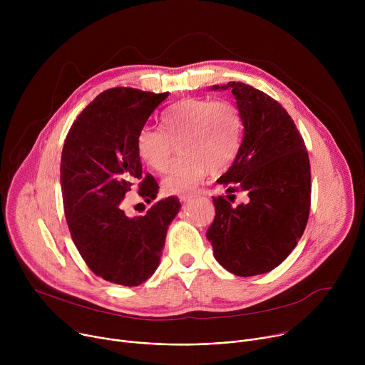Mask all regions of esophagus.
Returning <instances> with one entry per match:
<instances>
[{"label": "esophagus", "mask_w": 365, "mask_h": 365, "mask_svg": "<svg viewBox=\"0 0 365 365\" xmlns=\"http://www.w3.org/2000/svg\"><path fill=\"white\" fill-rule=\"evenodd\" d=\"M193 197V193H186V195H180L179 196V200L180 202H186V200H189V199H192Z\"/></svg>", "instance_id": "1"}]
</instances>
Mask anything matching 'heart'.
<instances>
[{
  "mask_svg": "<svg viewBox=\"0 0 365 365\" xmlns=\"http://www.w3.org/2000/svg\"><path fill=\"white\" fill-rule=\"evenodd\" d=\"M163 131L144 127L137 137L140 159L153 170L165 172L175 154L180 158L163 178V189L186 195L203 182L207 172L220 173L235 160L242 141L244 121L231 101H179L162 115Z\"/></svg>",
  "mask_w": 365,
  "mask_h": 365,
  "instance_id": "heart-1",
  "label": "heart"
}]
</instances>
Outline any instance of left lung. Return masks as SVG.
<instances>
[{
	"label": "left lung",
	"mask_w": 365,
	"mask_h": 365,
	"mask_svg": "<svg viewBox=\"0 0 365 365\" xmlns=\"http://www.w3.org/2000/svg\"><path fill=\"white\" fill-rule=\"evenodd\" d=\"M230 89L244 121V137L232 166L217 182L248 195L232 206L214 197L215 218L206 231L217 262L241 277L264 274L282 264L300 240L310 211V165L294 121L267 93L242 82Z\"/></svg>",
	"instance_id": "8db88e82"
}]
</instances>
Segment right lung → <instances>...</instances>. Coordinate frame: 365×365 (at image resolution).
<instances>
[{"label": "right lung", "mask_w": 365, "mask_h": 365, "mask_svg": "<svg viewBox=\"0 0 365 365\" xmlns=\"http://www.w3.org/2000/svg\"><path fill=\"white\" fill-rule=\"evenodd\" d=\"M169 92L113 88L99 93L71 127L62 151L61 186L71 237L86 266L103 280L138 286L160 264L169 224L180 202L169 196L130 218L121 202L143 178L137 137ZM138 195L151 202L159 185L145 175Z\"/></svg>", "instance_id": "obj_1"}]
</instances>
